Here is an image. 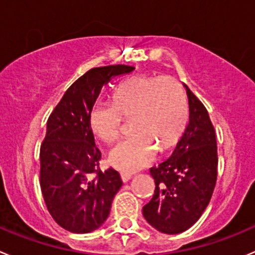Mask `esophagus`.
<instances>
[{
	"label": "esophagus",
	"instance_id": "1",
	"mask_svg": "<svg viewBox=\"0 0 255 255\" xmlns=\"http://www.w3.org/2000/svg\"><path fill=\"white\" fill-rule=\"evenodd\" d=\"M121 178H122L123 182H128V180L132 178V174L130 173H126V172H122L121 173Z\"/></svg>",
	"mask_w": 255,
	"mask_h": 255
}]
</instances>
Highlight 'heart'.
Returning <instances> with one entry per match:
<instances>
[{"label": "heart", "mask_w": 255, "mask_h": 255, "mask_svg": "<svg viewBox=\"0 0 255 255\" xmlns=\"http://www.w3.org/2000/svg\"><path fill=\"white\" fill-rule=\"evenodd\" d=\"M188 103L182 86L169 76L134 75L117 86L112 102L98 103L90 113L93 133L113 143L123 122L133 120L134 137L121 142L110 153V163L123 172L150 164L157 155L177 144L185 127Z\"/></svg>", "instance_id": "1"}]
</instances>
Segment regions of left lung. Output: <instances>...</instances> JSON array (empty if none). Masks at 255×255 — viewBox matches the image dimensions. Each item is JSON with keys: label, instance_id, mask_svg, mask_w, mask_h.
<instances>
[{"label": "left lung", "instance_id": "8db88e82", "mask_svg": "<svg viewBox=\"0 0 255 255\" xmlns=\"http://www.w3.org/2000/svg\"><path fill=\"white\" fill-rule=\"evenodd\" d=\"M184 87L189 123L173 154L149 169L155 189L149 203L143 207L145 221L167 234L182 233L201 218L218 174L216 130L208 111L188 86Z\"/></svg>", "mask_w": 255, "mask_h": 255}]
</instances>
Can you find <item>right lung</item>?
<instances>
[{
	"instance_id": "add662e5",
	"label": "right lung",
	"mask_w": 255,
	"mask_h": 255,
	"mask_svg": "<svg viewBox=\"0 0 255 255\" xmlns=\"http://www.w3.org/2000/svg\"><path fill=\"white\" fill-rule=\"evenodd\" d=\"M133 70L113 65L87 71L66 91L47 121L39 150V183L49 214L66 231L90 233L100 228L122 187L117 170L98 169L101 152L90 113L103 86Z\"/></svg>"
}]
</instances>
